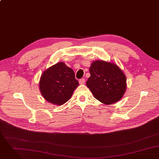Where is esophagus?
Masks as SVG:
<instances>
[{
    "label": "esophagus",
    "mask_w": 159,
    "mask_h": 159,
    "mask_svg": "<svg viewBox=\"0 0 159 159\" xmlns=\"http://www.w3.org/2000/svg\"><path fill=\"white\" fill-rule=\"evenodd\" d=\"M85 80L84 79H80L79 80V84L80 85H84L85 84Z\"/></svg>",
    "instance_id": "34e87169"
}]
</instances>
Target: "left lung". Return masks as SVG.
<instances>
[{
  "mask_svg": "<svg viewBox=\"0 0 159 159\" xmlns=\"http://www.w3.org/2000/svg\"><path fill=\"white\" fill-rule=\"evenodd\" d=\"M89 70L90 77L86 85L96 99L110 105L123 98L127 90V78L116 64L96 60Z\"/></svg>",
  "mask_w": 159,
  "mask_h": 159,
  "instance_id": "left-lung-1",
  "label": "left lung"
}]
</instances>
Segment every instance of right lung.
<instances>
[{
  "mask_svg": "<svg viewBox=\"0 0 159 159\" xmlns=\"http://www.w3.org/2000/svg\"><path fill=\"white\" fill-rule=\"evenodd\" d=\"M79 85L74 70L64 62H59L42 73L39 89L46 101L54 105L61 106L71 98Z\"/></svg>",
  "mask_w": 159,
  "mask_h": 159,
  "instance_id": "right-lung-1",
  "label": "right lung"
}]
</instances>
